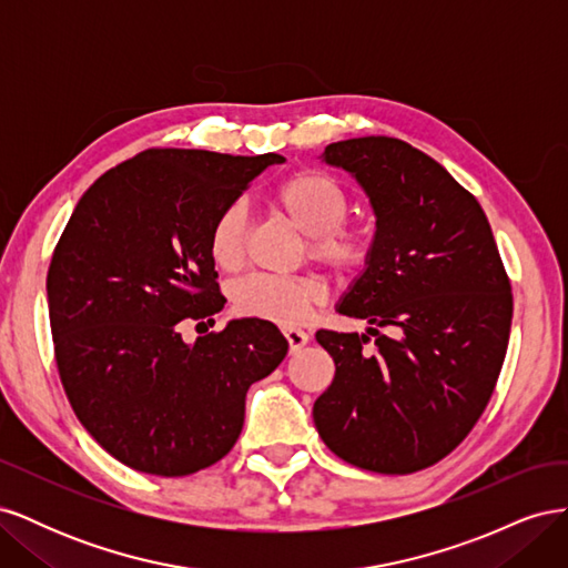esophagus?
I'll use <instances>...</instances> for the list:
<instances>
[{"label": "esophagus", "mask_w": 568, "mask_h": 568, "mask_svg": "<svg viewBox=\"0 0 568 568\" xmlns=\"http://www.w3.org/2000/svg\"><path fill=\"white\" fill-rule=\"evenodd\" d=\"M284 336L288 341V351L291 353H298L305 343H307V334L303 329H294V326H286L284 329Z\"/></svg>", "instance_id": "1"}]
</instances>
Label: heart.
Returning <instances> with one entry per match:
<instances>
[{
    "mask_svg": "<svg viewBox=\"0 0 568 568\" xmlns=\"http://www.w3.org/2000/svg\"><path fill=\"white\" fill-rule=\"evenodd\" d=\"M274 205L307 234V253L336 277H355L372 257V234L346 222L351 196L343 184L315 168H303L282 180L272 194ZM248 215L242 203H230L209 232L211 261L225 272L244 265ZM322 303V286L301 274H251L232 286L236 315L282 326L301 324Z\"/></svg>",
    "mask_w": 568,
    "mask_h": 568,
    "instance_id": "b5f03b06",
    "label": "heart"
}]
</instances>
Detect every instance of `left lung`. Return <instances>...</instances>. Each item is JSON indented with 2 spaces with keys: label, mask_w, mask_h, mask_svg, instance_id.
Wrapping results in <instances>:
<instances>
[{
  "label": "left lung",
  "mask_w": 568,
  "mask_h": 568,
  "mask_svg": "<svg viewBox=\"0 0 568 568\" xmlns=\"http://www.w3.org/2000/svg\"><path fill=\"white\" fill-rule=\"evenodd\" d=\"M322 159L348 170L376 215L372 257L338 313L377 338L367 352L366 334H315L336 365L313 407L317 434L353 467L419 471L484 415L507 353L509 277L484 209L424 151L357 136Z\"/></svg>",
  "instance_id": "1"
}]
</instances>
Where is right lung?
Instances as JSON below:
<instances>
[{
  "label": "right lung",
  "mask_w": 568,
  "mask_h": 568,
  "mask_svg": "<svg viewBox=\"0 0 568 568\" xmlns=\"http://www.w3.org/2000/svg\"><path fill=\"white\" fill-rule=\"evenodd\" d=\"M282 161L146 149L101 175L68 220L47 274L57 367L80 424L130 469L213 467L242 434L248 386L286 357L277 326L251 317L182 338L225 307L213 220Z\"/></svg>",
  "instance_id": "1"
}]
</instances>
